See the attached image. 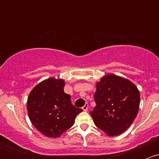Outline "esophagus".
Returning a JSON list of instances; mask_svg holds the SVG:
<instances>
[{"mask_svg": "<svg viewBox=\"0 0 159 159\" xmlns=\"http://www.w3.org/2000/svg\"><path fill=\"white\" fill-rule=\"evenodd\" d=\"M88 108H89V105H88V103H85V105L82 107V109L83 111H87Z\"/></svg>", "mask_w": 159, "mask_h": 159, "instance_id": "obj_1", "label": "esophagus"}]
</instances>
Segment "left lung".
I'll return each instance as SVG.
<instances>
[{
    "label": "left lung",
    "instance_id": "obj_1",
    "mask_svg": "<svg viewBox=\"0 0 159 159\" xmlns=\"http://www.w3.org/2000/svg\"><path fill=\"white\" fill-rule=\"evenodd\" d=\"M96 106L90 111L94 124L109 136L121 134L137 116L140 95L132 82L115 75H105L97 83Z\"/></svg>",
    "mask_w": 159,
    "mask_h": 159
}]
</instances>
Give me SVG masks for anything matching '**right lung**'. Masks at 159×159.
Here are the masks:
<instances>
[{
  "mask_svg": "<svg viewBox=\"0 0 159 159\" xmlns=\"http://www.w3.org/2000/svg\"><path fill=\"white\" fill-rule=\"evenodd\" d=\"M64 87L63 80L49 78L35 86L28 96L30 121L48 137H59L73 125L75 117L83 111L72 105Z\"/></svg>",
  "mask_w": 159,
  "mask_h": 159,
  "instance_id": "add662e5",
  "label": "right lung"
}]
</instances>
